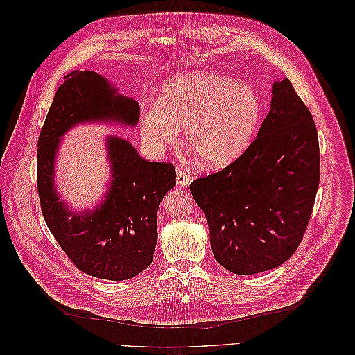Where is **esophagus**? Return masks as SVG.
Listing matches in <instances>:
<instances>
[{
  "instance_id": "1",
  "label": "esophagus",
  "mask_w": 355,
  "mask_h": 355,
  "mask_svg": "<svg viewBox=\"0 0 355 355\" xmlns=\"http://www.w3.org/2000/svg\"><path fill=\"white\" fill-rule=\"evenodd\" d=\"M192 180H193V176L191 175V172L184 171L183 168L178 169V173H176V182H178V186H180V187H186V186L189 184Z\"/></svg>"
}]
</instances>
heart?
Masks as SVG:
<instances>
[{
  "instance_id": "b5f03b06",
  "label": "heart",
  "mask_w": 355,
  "mask_h": 355,
  "mask_svg": "<svg viewBox=\"0 0 355 355\" xmlns=\"http://www.w3.org/2000/svg\"><path fill=\"white\" fill-rule=\"evenodd\" d=\"M262 101L251 86L214 73L178 77L140 113V133L152 152L173 146L184 128L186 148L207 169L239 159L255 139Z\"/></svg>"
}]
</instances>
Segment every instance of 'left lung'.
<instances>
[{"mask_svg":"<svg viewBox=\"0 0 355 355\" xmlns=\"http://www.w3.org/2000/svg\"><path fill=\"white\" fill-rule=\"evenodd\" d=\"M257 139L222 171L191 183L215 259L238 275L279 266L300 246L320 184L314 119L288 78L274 83Z\"/></svg>","mask_w":355,"mask_h":355,"instance_id":"8db88e82","label":"left lung"}]
</instances>
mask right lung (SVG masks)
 Wrapping results in <instances>:
<instances>
[{
    "label": "right lung",
    "mask_w": 355,
    "mask_h": 355,
    "mask_svg": "<svg viewBox=\"0 0 355 355\" xmlns=\"http://www.w3.org/2000/svg\"><path fill=\"white\" fill-rule=\"evenodd\" d=\"M139 103L116 92L94 71H71L58 87L38 136L37 189L44 220L62 251L81 272L124 281L153 261L157 209L176 184L172 163L148 162L120 137L107 139L112 183L94 211L78 214L60 200L54 160L60 137L78 123L119 121L135 126Z\"/></svg>",
    "instance_id": "1"
}]
</instances>
